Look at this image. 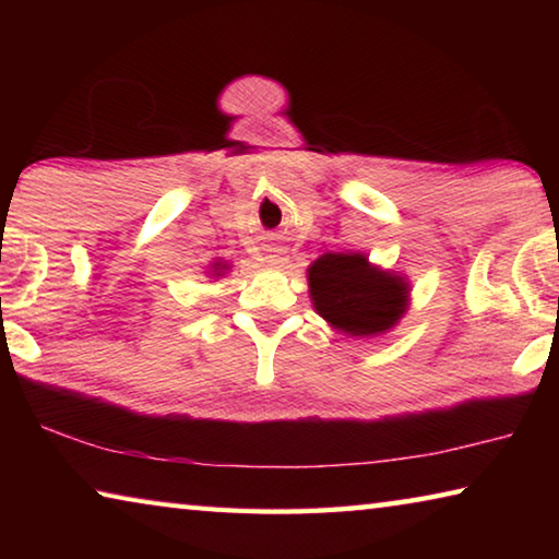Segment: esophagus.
<instances>
[{"label": "esophagus", "instance_id": "34e87169", "mask_svg": "<svg viewBox=\"0 0 559 559\" xmlns=\"http://www.w3.org/2000/svg\"><path fill=\"white\" fill-rule=\"evenodd\" d=\"M266 261L271 263V266H283V263H286V259H283L281 253H271V257H266Z\"/></svg>", "mask_w": 559, "mask_h": 559}]
</instances>
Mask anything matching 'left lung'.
<instances>
[{"label": "left lung", "instance_id": "8db88e82", "mask_svg": "<svg viewBox=\"0 0 559 559\" xmlns=\"http://www.w3.org/2000/svg\"><path fill=\"white\" fill-rule=\"evenodd\" d=\"M308 283L318 313L347 335L382 333L406 308V283L372 269L362 253H325L308 269Z\"/></svg>", "mask_w": 559, "mask_h": 559}]
</instances>
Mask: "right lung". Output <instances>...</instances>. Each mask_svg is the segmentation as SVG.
Listing matches in <instances>:
<instances>
[{"label": "right lung", "mask_w": 559, "mask_h": 559, "mask_svg": "<svg viewBox=\"0 0 559 559\" xmlns=\"http://www.w3.org/2000/svg\"><path fill=\"white\" fill-rule=\"evenodd\" d=\"M216 266H219V263H216Z\"/></svg>", "instance_id": "1"}]
</instances>
